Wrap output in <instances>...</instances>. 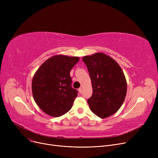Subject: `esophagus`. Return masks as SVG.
Here are the masks:
<instances>
[{"label": "esophagus", "mask_w": 158, "mask_h": 158, "mask_svg": "<svg viewBox=\"0 0 158 158\" xmlns=\"http://www.w3.org/2000/svg\"><path fill=\"white\" fill-rule=\"evenodd\" d=\"M78 91H79V92L80 94H81V93H82V89L81 88H79Z\"/></svg>", "instance_id": "34e87169"}]
</instances>
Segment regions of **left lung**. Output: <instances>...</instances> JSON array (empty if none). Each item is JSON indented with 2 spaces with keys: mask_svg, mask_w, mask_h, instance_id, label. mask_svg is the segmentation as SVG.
<instances>
[{
  "mask_svg": "<svg viewBox=\"0 0 158 158\" xmlns=\"http://www.w3.org/2000/svg\"><path fill=\"white\" fill-rule=\"evenodd\" d=\"M92 80L93 94L88 99L89 108L98 117L104 118L117 112L127 93V82L119 64L103 53L84 56Z\"/></svg>",
  "mask_w": 158,
  "mask_h": 158,
  "instance_id": "left-lung-1",
  "label": "left lung"
}]
</instances>
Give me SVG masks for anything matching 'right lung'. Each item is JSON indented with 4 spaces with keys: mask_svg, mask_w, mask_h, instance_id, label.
<instances>
[{
    "mask_svg": "<svg viewBox=\"0 0 158 158\" xmlns=\"http://www.w3.org/2000/svg\"><path fill=\"white\" fill-rule=\"evenodd\" d=\"M79 58L57 55L38 69L32 81V92L40 108L54 117L67 113L72 107L77 90L72 87L70 72Z\"/></svg>",
    "mask_w": 158,
    "mask_h": 158,
    "instance_id": "obj_1",
    "label": "right lung"
}]
</instances>
